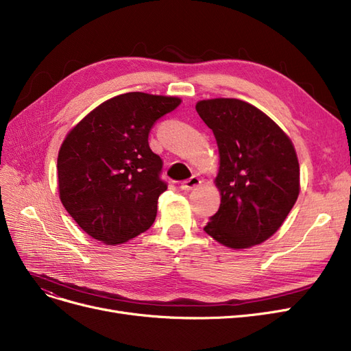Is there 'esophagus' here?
<instances>
[{"label":"esophagus","mask_w":351,"mask_h":351,"mask_svg":"<svg viewBox=\"0 0 351 351\" xmlns=\"http://www.w3.org/2000/svg\"><path fill=\"white\" fill-rule=\"evenodd\" d=\"M199 184H201V179H199L198 176H191L189 179L184 180L182 185H180V189H184V191H191V189H193L195 186H198Z\"/></svg>","instance_id":"obj_1"}]
</instances>
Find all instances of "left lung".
Returning a JSON list of instances; mask_svg holds the SVG:
<instances>
[{"label":"left lung","mask_w":351,"mask_h":351,"mask_svg":"<svg viewBox=\"0 0 351 351\" xmlns=\"http://www.w3.org/2000/svg\"><path fill=\"white\" fill-rule=\"evenodd\" d=\"M215 136L221 193L218 211L204 227L230 249H247L271 237L300 195V163L291 138L258 108L236 98L197 104Z\"/></svg>","instance_id":"obj_1"}]
</instances>
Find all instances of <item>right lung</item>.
<instances>
[{"mask_svg": "<svg viewBox=\"0 0 351 351\" xmlns=\"http://www.w3.org/2000/svg\"><path fill=\"white\" fill-rule=\"evenodd\" d=\"M179 104L176 97L127 93L102 102L63 140L59 197L90 237L120 244L154 223L158 199L167 185L149 133Z\"/></svg>", "mask_w": 351, "mask_h": 351, "instance_id": "add662e5", "label": "right lung"}]
</instances>
